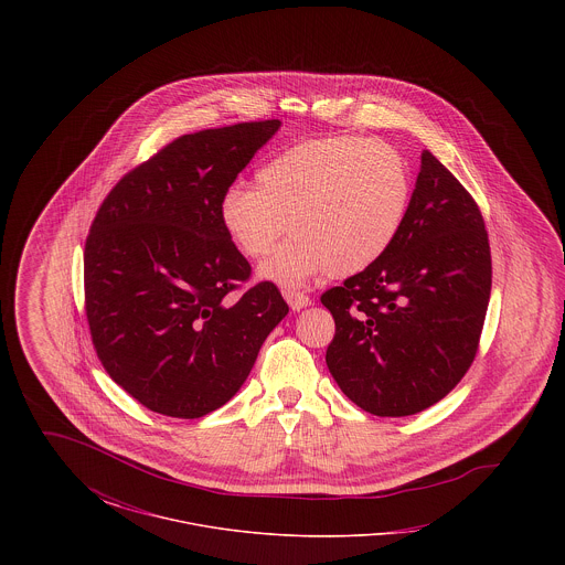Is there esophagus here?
I'll return each instance as SVG.
<instances>
[{
	"label": "esophagus",
	"instance_id": "34e87169",
	"mask_svg": "<svg viewBox=\"0 0 565 565\" xmlns=\"http://www.w3.org/2000/svg\"><path fill=\"white\" fill-rule=\"evenodd\" d=\"M284 298L288 300V305L292 307V311H300L305 307L311 305V298L302 292H296V290H284Z\"/></svg>",
	"mask_w": 565,
	"mask_h": 565
}]
</instances>
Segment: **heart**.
I'll return each mask as SVG.
<instances>
[{"label":"heart","instance_id":"heart-1","mask_svg":"<svg viewBox=\"0 0 565 565\" xmlns=\"http://www.w3.org/2000/svg\"><path fill=\"white\" fill-rule=\"evenodd\" d=\"M408 201L411 173L394 146L339 135L273 157L256 171V189L224 190L217 214L247 258L269 254L286 228L295 233L260 275L296 286L323 270L351 275L371 267L398 237Z\"/></svg>","mask_w":565,"mask_h":565}]
</instances>
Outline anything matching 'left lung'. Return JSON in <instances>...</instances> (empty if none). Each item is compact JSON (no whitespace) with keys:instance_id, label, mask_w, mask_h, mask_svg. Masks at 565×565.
Masks as SVG:
<instances>
[{"instance_id":"8db88e82","label":"left lung","mask_w":565,"mask_h":565,"mask_svg":"<svg viewBox=\"0 0 565 565\" xmlns=\"http://www.w3.org/2000/svg\"><path fill=\"white\" fill-rule=\"evenodd\" d=\"M491 292V252L470 192L422 152L408 212L390 249L322 295L334 318L330 375L376 417L443 401L470 369Z\"/></svg>"}]
</instances>
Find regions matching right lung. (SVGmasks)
Returning <instances> with one entry per match:
<instances>
[{
	"label": "right lung",
	"mask_w": 565,
	"mask_h": 565,
	"mask_svg": "<svg viewBox=\"0 0 565 565\" xmlns=\"http://www.w3.org/2000/svg\"><path fill=\"white\" fill-rule=\"evenodd\" d=\"M279 120L182 135L104 199L84 245V302L108 375L167 417L228 403L288 316L277 286L233 296L252 267L220 224V196Z\"/></svg>",
	"instance_id": "obj_1"
}]
</instances>
